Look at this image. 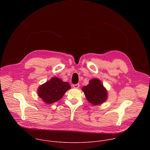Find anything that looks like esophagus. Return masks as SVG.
<instances>
[{
	"label": "esophagus",
	"mask_w": 150,
	"mask_h": 150,
	"mask_svg": "<svg viewBox=\"0 0 150 150\" xmlns=\"http://www.w3.org/2000/svg\"><path fill=\"white\" fill-rule=\"evenodd\" d=\"M73 87L75 88H78L79 87V83H77V84H74L73 85Z\"/></svg>",
	"instance_id": "esophagus-1"
}]
</instances>
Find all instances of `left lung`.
<instances>
[{
	"mask_svg": "<svg viewBox=\"0 0 150 150\" xmlns=\"http://www.w3.org/2000/svg\"><path fill=\"white\" fill-rule=\"evenodd\" d=\"M87 100L93 105H99L108 98V91L104 87L101 81L97 78L90 81L87 86L82 88Z\"/></svg>",
	"mask_w": 150,
	"mask_h": 150,
	"instance_id": "left-lung-1",
	"label": "left lung"
}]
</instances>
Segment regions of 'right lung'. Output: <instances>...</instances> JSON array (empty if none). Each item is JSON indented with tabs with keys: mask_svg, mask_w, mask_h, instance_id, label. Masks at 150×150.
Wrapping results in <instances>:
<instances>
[{
	"mask_svg": "<svg viewBox=\"0 0 150 150\" xmlns=\"http://www.w3.org/2000/svg\"><path fill=\"white\" fill-rule=\"evenodd\" d=\"M71 89L68 82H63L60 78L53 77L46 83L40 85L37 90L38 96L46 104L57 101Z\"/></svg>",
	"mask_w": 150,
	"mask_h": 150,
	"instance_id": "1",
	"label": "right lung"
}]
</instances>
